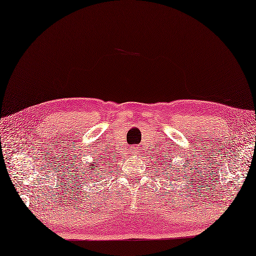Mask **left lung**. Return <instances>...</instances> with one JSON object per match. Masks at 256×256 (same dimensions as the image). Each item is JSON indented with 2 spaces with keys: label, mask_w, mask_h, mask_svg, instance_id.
Here are the masks:
<instances>
[{
  "label": "left lung",
  "mask_w": 256,
  "mask_h": 256,
  "mask_svg": "<svg viewBox=\"0 0 256 256\" xmlns=\"http://www.w3.org/2000/svg\"><path fill=\"white\" fill-rule=\"evenodd\" d=\"M166 174H167V172H166Z\"/></svg>",
  "instance_id": "obj_1"
}]
</instances>
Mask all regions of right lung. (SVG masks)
<instances>
[{"mask_svg": "<svg viewBox=\"0 0 256 256\" xmlns=\"http://www.w3.org/2000/svg\"><path fill=\"white\" fill-rule=\"evenodd\" d=\"M98 165H99V164H92V162H91L89 168H88V172H90L89 175H94V174H96V166Z\"/></svg>", "mask_w": 256, "mask_h": 256, "instance_id": "1", "label": "right lung"}]
</instances>
